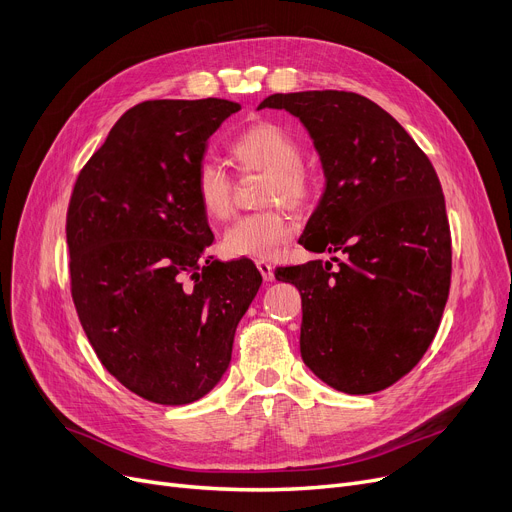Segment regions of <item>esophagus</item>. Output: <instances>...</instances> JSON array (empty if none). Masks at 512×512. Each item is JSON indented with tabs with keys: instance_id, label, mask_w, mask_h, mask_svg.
<instances>
[{
	"instance_id": "1",
	"label": "esophagus",
	"mask_w": 512,
	"mask_h": 512,
	"mask_svg": "<svg viewBox=\"0 0 512 512\" xmlns=\"http://www.w3.org/2000/svg\"><path fill=\"white\" fill-rule=\"evenodd\" d=\"M257 270L263 276L265 282H272L274 280V265L267 263V261H257Z\"/></svg>"
}]
</instances>
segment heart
Masks as SVG:
<instances>
[{
  "instance_id": "heart-1",
  "label": "heart",
  "mask_w": 512,
  "mask_h": 512,
  "mask_svg": "<svg viewBox=\"0 0 512 512\" xmlns=\"http://www.w3.org/2000/svg\"><path fill=\"white\" fill-rule=\"evenodd\" d=\"M230 153L242 172H263L261 201L284 203L292 209L307 205L313 193L311 176L301 166L297 139L272 122H259L240 132ZM195 195L211 220H224L232 209V178L218 161L205 159L195 172ZM292 236V224L280 209L242 215L224 234V253L234 259L265 261L280 253Z\"/></svg>"
}]
</instances>
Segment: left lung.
Masks as SVG:
<instances>
[{
  "label": "left lung",
  "instance_id": "obj_1",
  "mask_svg": "<svg viewBox=\"0 0 512 512\" xmlns=\"http://www.w3.org/2000/svg\"><path fill=\"white\" fill-rule=\"evenodd\" d=\"M307 128L326 176L301 245L344 253L276 270L301 292V357L334 390L380 392L432 344L450 288L442 186L411 134L371 99L346 91L276 93Z\"/></svg>",
  "mask_w": 512,
  "mask_h": 512
}]
</instances>
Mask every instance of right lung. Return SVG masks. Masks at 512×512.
<instances>
[{
    "label": "right lung",
    "mask_w": 512,
    "mask_h": 512,
    "mask_svg": "<svg viewBox=\"0 0 512 512\" xmlns=\"http://www.w3.org/2000/svg\"><path fill=\"white\" fill-rule=\"evenodd\" d=\"M240 105L143 101L78 174L66 220L72 299L103 367L157 405H188L222 380L261 286L249 259L205 261L195 195L207 141Z\"/></svg>",
    "instance_id": "obj_1"
}]
</instances>
